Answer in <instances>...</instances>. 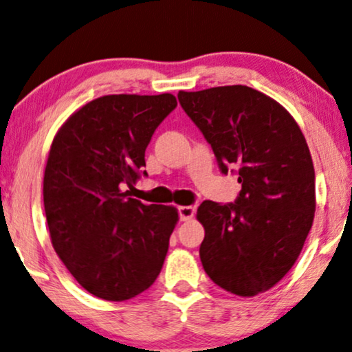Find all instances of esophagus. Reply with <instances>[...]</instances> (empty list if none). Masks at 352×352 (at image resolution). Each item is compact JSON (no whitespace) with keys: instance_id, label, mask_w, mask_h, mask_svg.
<instances>
[{"instance_id":"esophagus-1","label":"esophagus","mask_w":352,"mask_h":352,"mask_svg":"<svg viewBox=\"0 0 352 352\" xmlns=\"http://www.w3.org/2000/svg\"><path fill=\"white\" fill-rule=\"evenodd\" d=\"M195 216V206H180L179 217L180 221H190Z\"/></svg>"}]
</instances>
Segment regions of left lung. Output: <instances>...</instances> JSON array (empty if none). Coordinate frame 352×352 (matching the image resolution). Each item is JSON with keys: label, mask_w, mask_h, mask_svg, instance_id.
Returning a JSON list of instances; mask_svg holds the SVG:
<instances>
[{"label": "left lung", "mask_w": 352, "mask_h": 352, "mask_svg": "<svg viewBox=\"0 0 352 352\" xmlns=\"http://www.w3.org/2000/svg\"><path fill=\"white\" fill-rule=\"evenodd\" d=\"M177 97L221 172L228 175L232 166L242 185L234 203L199 204L203 268L232 294L268 291L296 263L314 222L315 170L305 138L284 107L252 87Z\"/></svg>", "instance_id": "obj_1"}]
</instances>
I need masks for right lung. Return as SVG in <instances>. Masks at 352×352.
I'll list each match as a JSON object with an SVG mask.
<instances>
[{"label": "right lung", "instance_id": "obj_1", "mask_svg": "<svg viewBox=\"0 0 352 352\" xmlns=\"http://www.w3.org/2000/svg\"><path fill=\"white\" fill-rule=\"evenodd\" d=\"M175 107L172 94L99 97L71 115L52 143L43 204L53 248L100 299H131L162 270L179 212L124 188L148 175L146 148Z\"/></svg>", "mask_w": 352, "mask_h": 352}]
</instances>
